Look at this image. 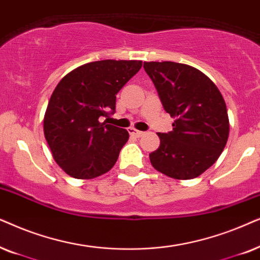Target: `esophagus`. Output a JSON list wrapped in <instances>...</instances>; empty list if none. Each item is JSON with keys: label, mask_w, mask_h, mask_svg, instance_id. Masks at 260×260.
<instances>
[{"label": "esophagus", "mask_w": 260, "mask_h": 260, "mask_svg": "<svg viewBox=\"0 0 260 260\" xmlns=\"http://www.w3.org/2000/svg\"><path fill=\"white\" fill-rule=\"evenodd\" d=\"M129 134L132 137H136V138H141L145 134V132H141V131H137L132 128V129H129Z\"/></svg>", "instance_id": "obj_1"}]
</instances>
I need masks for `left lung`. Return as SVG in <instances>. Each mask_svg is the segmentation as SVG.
I'll use <instances>...</instances> for the list:
<instances>
[{
    "label": "left lung",
    "mask_w": 260,
    "mask_h": 260,
    "mask_svg": "<svg viewBox=\"0 0 260 260\" xmlns=\"http://www.w3.org/2000/svg\"><path fill=\"white\" fill-rule=\"evenodd\" d=\"M165 112L175 117L171 132L158 133L150 153L155 170L171 178L199 177L226 146L230 120L217 86L197 69L174 61H145Z\"/></svg>",
    "instance_id": "obj_1"
}]
</instances>
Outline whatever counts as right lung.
I'll return each mask as SVG.
<instances>
[{"label":"right lung","instance_id":"1","mask_svg":"<svg viewBox=\"0 0 260 260\" xmlns=\"http://www.w3.org/2000/svg\"><path fill=\"white\" fill-rule=\"evenodd\" d=\"M141 60H99L69 72L55 86L44 116V134L55 162L78 179L113 168L129 134L101 122L115 112L116 94L141 69Z\"/></svg>","mask_w":260,"mask_h":260}]
</instances>
